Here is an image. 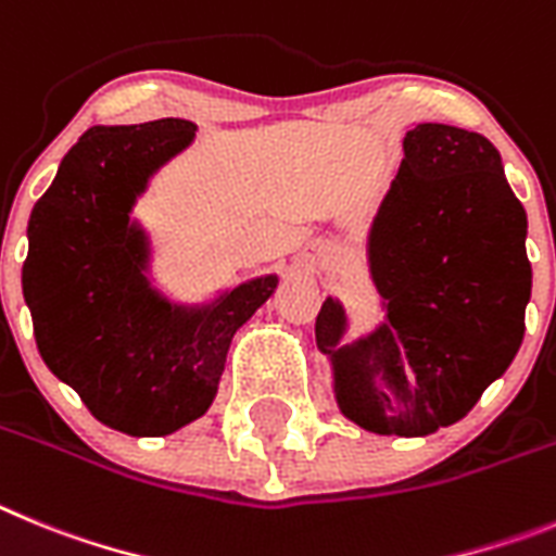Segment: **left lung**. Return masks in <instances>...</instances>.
Returning a JSON list of instances; mask_svg holds the SVG:
<instances>
[{
  "label": "left lung",
  "instance_id": "obj_1",
  "mask_svg": "<svg viewBox=\"0 0 556 556\" xmlns=\"http://www.w3.org/2000/svg\"><path fill=\"white\" fill-rule=\"evenodd\" d=\"M368 254L388 318L338 346L346 315L327 299L315 340L332 354L346 418L379 434H432L471 413L523 340L527 213L498 149L448 124L409 129Z\"/></svg>",
  "mask_w": 556,
  "mask_h": 556
}]
</instances>
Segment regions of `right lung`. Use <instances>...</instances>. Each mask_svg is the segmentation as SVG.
<instances>
[{"label": "right lung", "mask_w": 556, "mask_h": 556, "mask_svg": "<svg viewBox=\"0 0 556 556\" xmlns=\"http://www.w3.org/2000/svg\"><path fill=\"white\" fill-rule=\"evenodd\" d=\"M193 129L182 118L88 129L27 227L22 285L43 363L93 418L135 438L207 413L232 334L277 288V277L252 279L204 309L172 307L149 288L129 210Z\"/></svg>", "instance_id": "obj_1"}]
</instances>
